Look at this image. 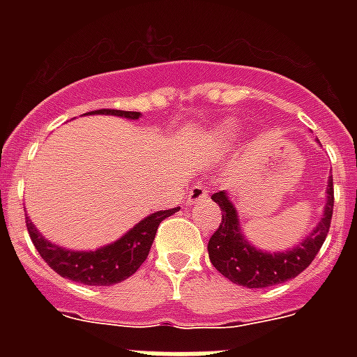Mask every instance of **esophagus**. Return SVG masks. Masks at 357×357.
<instances>
[{"instance_id": "obj_1", "label": "esophagus", "mask_w": 357, "mask_h": 357, "mask_svg": "<svg viewBox=\"0 0 357 357\" xmlns=\"http://www.w3.org/2000/svg\"><path fill=\"white\" fill-rule=\"evenodd\" d=\"M207 192H209V189L204 183L192 185V189L189 190V204H196V202L207 198Z\"/></svg>"}]
</instances>
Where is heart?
<instances>
[{"label": "heart", "instance_id": "heart-1", "mask_svg": "<svg viewBox=\"0 0 357 357\" xmlns=\"http://www.w3.org/2000/svg\"><path fill=\"white\" fill-rule=\"evenodd\" d=\"M235 133V129H234V126H228V128L224 129L222 131V140H226V139H229V137H231V135Z\"/></svg>", "mask_w": 357, "mask_h": 357}]
</instances>
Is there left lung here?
<instances>
[{"label": "left lung", "mask_w": 357, "mask_h": 357, "mask_svg": "<svg viewBox=\"0 0 357 357\" xmlns=\"http://www.w3.org/2000/svg\"><path fill=\"white\" fill-rule=\"evenodd\" d=\"M211 200L217 202L222 211V222L218 224V229L207 244L213 266L222 276L243 287H271L298 276L319 254L332 224L333 179H328V202L319 226L311 231L310 237H305L304 243L282 254H265L244 241L238 229L237 211L226 192H215Z\"/></svg>", "instance_id": "8db88e82"}]
</instances>
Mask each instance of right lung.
I'll return each mask as SVG.
<instances>
[{"label": "right lung", "mask_w": 357, "mask_h": 357, "mask_svg": "<svg viewBox=\"0 0 357 357\" xmlns=\"http://www.w3.org/2000/svg\"><path fill=\"white\" fill-rule=\"evenodd\" d=\"M91 114H114V116H123L129 120H137L140 116L137 111H119V109H98V111H91ZM176 211L178 209L174 207V209L153 213L144 220H140L116 243L103 246L96 252H72V250L59 248L55 244L47 243L27 217H25V224L40 257L59 276L68 278L72 282L85 283V285H114L139 271V266L150 254L159 224Z\"/></svg>", "instance_id": "obj_1"}]
</instances>
